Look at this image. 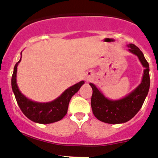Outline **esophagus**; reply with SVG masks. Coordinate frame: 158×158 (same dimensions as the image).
Wrapping results in <instances>:
<instances>
[{"mask_svg": "<svg viewBox=\"0 0 158 158\" xmlns=\"http://www.w3.org/2000/svg\"><path fill=\"white\" fill-rule=\"evenodd\" d=\"M91 79H92V77H91L90 76H87V77H86V80H87V81H90Z\"/></svg>", "mask_w": 158, "mask_h": 158, "instance_id": "34e87169", "label": "esophagus"}]
</instances>
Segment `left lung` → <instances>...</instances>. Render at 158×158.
I'll return each instance as SVG.
<instances>
[{"mask_svg": "<svg viewBox=\"0 0 158 158\" xmlns=\"http://www.w3.org/2000/svg\"><path fill=\"white\" fill-rule=\"evenodd\" d=\"M127 46L129 51L139 57L145 67L142 82L135 90L122 99L110 100L94 84H89L93 91L91 99L93 114L98 119L106 123H123L135 117L142 107L150 88L149 64L143 53L135 44H129Z\"/></svg>", "mask_w": 158, "mask_h": 158, "instance_id": "1", "label": "left lung"}]
</instances>
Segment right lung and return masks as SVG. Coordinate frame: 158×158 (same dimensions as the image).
Wrapping results in <instances>:
<instances>
[{
    "label": "right lung",
    "instance_id": "add662e5",
    "mask_svg": "<svg viewBox=\"0 0 158 158\" xmlns=\"http://www.w3.org/2000/svg\"><path fill=\"white\" fill-rule=\"evenodd\" d=\"M21 58L13 69L11 85L16 102L24 115L33 122L41 124L52 123L62 119L67 113L71 98L79 91L81 86L84 84V81H81L69 87L60 96L51 102L39 103L33 101L23 95L16 84L17 66Z\"/></svg>",
    "mask_w": 158,
    "mask_h": 158
}]
</instances>
